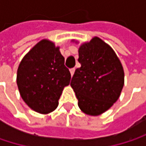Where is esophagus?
<instances>
[{
  "mask_svg": "<svg viewBox=\"0 0 146 146\" xmlns=\"http://www.w3.org/2000/svg\"><path fill=\"white\" fill-rule=\"evenodd\" d=\"M74 72H75V68H71V69H70V73H71V75H72V76L73 75Z\"/></svg>",
  "mask_w": 146,
  "mask_h": 146,
  "instance_id": "34e87169",
  "label": "esophagus"
}]
</instances>
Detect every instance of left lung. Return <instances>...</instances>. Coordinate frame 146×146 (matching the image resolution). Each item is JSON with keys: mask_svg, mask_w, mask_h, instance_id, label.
<instances>
[{"mask_svg": "<svg viewBox=\"0 0 146 146\" xmlns=\"http://www.w3.org/2000/svg\"><path fill=\"white\" fill-rule=\"evenodd\" d=\"M78 61L81 67L75 70L70 85L78 107L87 115H101L121 95L124 84L123 65L113 49L96 36L81 44Z\"/></svg>", "mask_w": 146, "mask_h": 146, "instance_id": "1", "label": "left lung"}]
</instances>
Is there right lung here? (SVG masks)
<instances>
[{
  "label": "right lung",
  "mask_w": 146,
  "mask_h": 146,
  "mask_svg": "<svg viewBox=\"0 0 146 146\" xmlns=\"http://www.w3.org/2000/svg\"><path fill=\"white\" fill-rule=\"evenodd\" d=\"M59 49L44 39L23 56L17 68V84L22 99L40 114L56 110L64 87L70 83L71 74Z\"/></svg>",
  "instance_id": "right-lung-1"
}]
</instances>
